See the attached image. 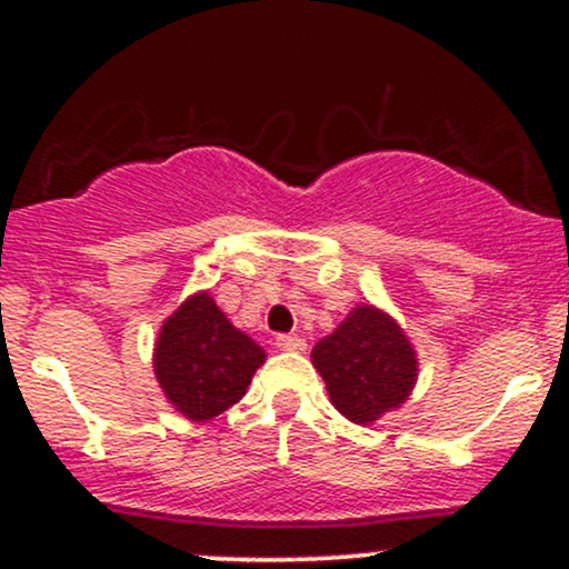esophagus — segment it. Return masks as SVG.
Segmentation results:
<instances>
[{"label": "esophagus", "mask_w": 569, "mask_h": 569, "mask_svg": "<svg viewBox=\"0 0 569 569\" xmlns=\"http://www.w3.org/2000/svg\"><path fill=\"white\" fill-rule=\"evenodd\" d=\"M276 345L280 350H289V352H302L307 348L305 339L299 335H280L276 337Z\"/></svg>", "instance_id": "34e87169"}]
</instances>
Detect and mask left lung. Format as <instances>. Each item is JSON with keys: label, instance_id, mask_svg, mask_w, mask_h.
<instances>
[{"label": "left lung", "instance_id": "left-lung-1", "mask_svg": "<svg viewBox=\"0 0 569 569\" xmlns=\"http://www.w3.org/2000/svg\"><path fill=\"white\" fill-rule=\"evenodd\" d=\"M331 403L356 426H371L401 407L417 385V350L393 316L356 305L342 323L312 348Z\"/></svg>", "mask_w": 569, "mask_h": 569}]
</instances>
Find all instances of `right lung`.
I'll return each instance as SVG.
<instances>
[{"label":"right lung","mask_w":569,"mask_h":569,"mask_svg":"<svg viewBox=\"0 0 569 569\" xmlns=\"http://www.w3.org/2000/svg\"><path fill=\"white\" fill-rule=\"evenodd\" d=\"M264 358L211 293L198 291L162 321L152 363L168 403L187 420L206 422L246 396Z\"/></svg>","instance_id":"obj_1"}]
</instances>
